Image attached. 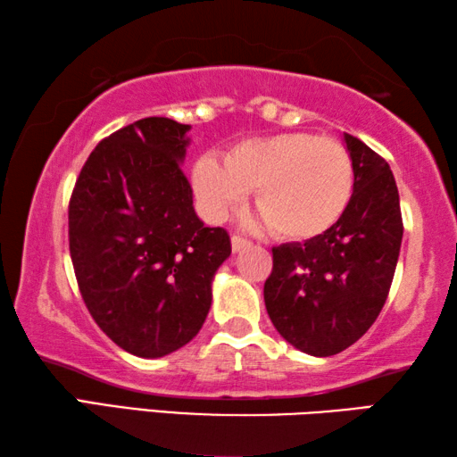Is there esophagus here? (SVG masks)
Returning <instances> with one entry per match:
<instances>
[{"mask_svg": "<svg viewBox=\"0 0 457 457\" xmlns=\"http://www.w3.org/2000/svg\"><path fill=\"white\" fill-rule=\"evenodd\" d=\"M247 245H250V242H247V239L239 237V236H234V237H231V250H234V253L242 252L244 247H247Z\"/></svg>", "mask_w": 457, "mask_h": 457, "instance_id": "esophagus-1", "label": "esophagus"}]
</instances>
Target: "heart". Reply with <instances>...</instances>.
<instances>
[{
	"label": "heart",
	"mask_w": 457,
	"mask_h": 457,
	"mask_svg": "<svg viewBox=\"0 0 457 457\" xmlns=\"http://www.w3.org/2000/svg\"><path fill=\"white\" fill-rule=\"evenodd\" d=\"M191 179L210 220H226L253 189L258 210L278 237L308 242L345 215L354 171L349 151L335 138L282 133L239 141L223 161L204 154Z\"/></svg>",
	"instance_id": "b5f03b06"
}]
</instances>
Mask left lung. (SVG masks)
<instances>
[{
  "instance_id": "left-lung-1",
  "label": "left lung",
  "mask_w": 457,
  "mask_h": 457,
  "mask_svg": "<svg viewBox=\"0 0 457 457\" xmlns=\"http://www.w3.org/2000/svg\"><path fill=\"white\" fill-rule=\"evenodd\" d=\"M353 159V197L320 237L272 250L264 284L270 320L284 340L312 357H330L365 335L389 294L403 221L389 163L345 133Z\"/></svg>"
}]
</instances>
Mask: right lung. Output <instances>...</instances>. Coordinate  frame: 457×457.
I'll return each mask as SVG.
<instances>
[{"label":"right lung","instance_id":"right-lung-1","mask_svg":"<svg viewBox=\"0 0 457 457\" xmlns=\"http://www.w3.org/2000/svg\"><path fill=\"white\" fill-rule=\"evenodd\" d=\"M191 125L149 117L112 133L84 163L68 210L71 256L92 319L120 349L159 359L204 327L229 258L181 171Z\"/></svg>","mask_w":457,"mask_h":457}]
</instances>
